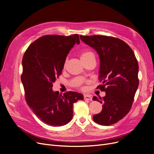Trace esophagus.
<instances>
[{
    "label": "esophagus",
    "mask_w": 154,
    "mask_h": 154,
    "mask_svg": "<svg viewBox=\"0 0 154 154\" xmlns=\"http://www.w3.org/2000/svg\"><path fill=\"white\" fill-rule=\"evenodd\" d=\"M84 98L85 100H88V101H92V98L91 96H89V95H84Z\"/></svg>",
    "instance_id": "1"
}]
</instances>
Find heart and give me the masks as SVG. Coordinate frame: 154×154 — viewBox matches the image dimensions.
<instances>
[{
	"label": "heart",
	"instance_id": "heart-1",
	"mask_svg": "<svg viewBox=\"0 0 154 154\" xmlns=\"http://www.w3.org/2000/svg\"><path fill=\"white\" fill-rule=\"evenodd\" d=\"M94 57V54H93V53H92L91 51H84L83 53H82L81 60L88 59V58H89L90 57ZM66 62H67V58L65 60V61L64 62V66L66 65Z\"/></svg>",
	"mask_w": 154,
	"mask_h": 154
}]
</instances>
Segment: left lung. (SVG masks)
<instances>
[{
	"label": "left lung",
	"instance_id": "1",
	"mask_svg": "<svg viewBox=\"0 0 154 154\" xmlns=\"http://www.w3.org/2000/svg\"><path fill=\"white\" fill-rule=\"evenodd\" d=\"M80 38L98 53L99 80L102 84L97 89L106 92L103 98H92L103 104L102 111L93 116V120L104 126L116 123L131 109L139 84L138 64L134 52L117 38L81 35Z\"/></svg>",
	"mask_w": 154,
	"mask_h": 154
}]
</instances>
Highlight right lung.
<instances>
[{
    "instance_id": "obj_1",
    "label": "right lung",
    "mask_w": 154,
    "mask_h": 154,
    "mask_svg": "<svg viewBox=\"0 0 154 154\" xmlns=\"http://www.w3.org/2000/svg\"><path fill=\"white\" fill-rule=\"evenodd\" d=\"M75 43L78 35H45L32 43L22 61L21 81L29 108L45 123L63 126L73 117V105L83 100L82 94L68 91L62 95L52 90L53 83L62 74L66 57Z\"/></svg>"
}]
</instances>
